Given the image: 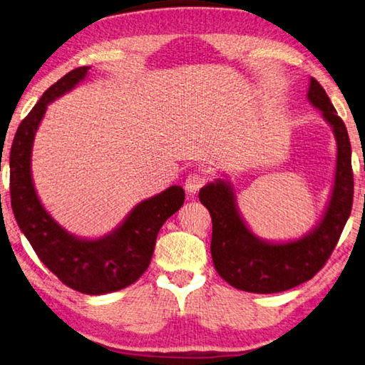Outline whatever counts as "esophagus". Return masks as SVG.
Listing matches in <instances>:
<instances>
[{
	"label": "esophagus",
	"instance_id": "1",
	"mask_svg": "<svg viewBox=\"0 0 365 365\" xmlns=\"http://www.w3.org/2000/svg\"><path fill=\"white\" fill-rule=\"evenodd\" d=\"M205 182H207V177H205V174L201 169H197L187 175V180H185V188H187L190 195H195L196 191H200V188L204 187Z\"/></svg>",
	"mask_w": 365,
	"mask_h": 365
}]
</instances>
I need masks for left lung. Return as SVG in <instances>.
I'll list each match as a JSON object with an SVG mask.
<instances>
[{"mask_svg":"<svg viewBox=\"0 0 365 365\" xmlns=\"http://www.w3.org/2000/svg\"><path fill=\"white\" fill-rule=\"evenodd\" d=\"M308 98L332 125L339 150L334 191L319 227L298 241L268 244L255 237L244 225L236 210L233 191L227 183L217 180L200 191V201L212 217L210 252L214 267L230 286L240 290L274 294L309 281L332 255L351 214L354 180L346 125L314 78H311Z\"/></svg>","mask_w":365,"mask_h":365,"instance_id":"8db88e82","label":"left lung"}]
</instances>
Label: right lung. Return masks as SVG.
I'll list each match as a JSON object with an SVG mask.
<instances>
[{"label":"right lung","instance_id":"obj_1","mask_svg":"<svg viewBox=\"0 0 365 365\" xmlns=\"http://www.w3.org/2000/svg\"><path fill=\"white\" fill-rule=\"evenodd\" d=\"M88 70L89 67L75 68L52 84L19 124L9 153V190L19 227L46 268L73 290L101 295L130 286L147 271L156 236L164 222L182 207L185 191L174 185L140 202L121 227L96 241L68 235L44 210L30 172L33 138L48 103L81 81Z\"/></svg>","mask_w":365,"mask_h":365}]
</instances>
